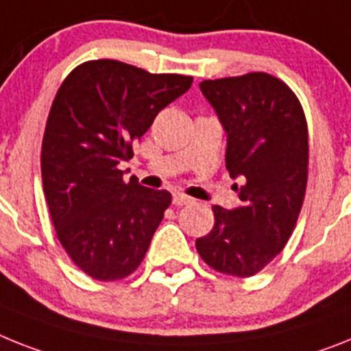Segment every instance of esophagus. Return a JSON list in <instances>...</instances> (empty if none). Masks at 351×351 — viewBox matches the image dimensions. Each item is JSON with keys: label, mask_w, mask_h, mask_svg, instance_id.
<instances>
[{"label": "esophagus", "mask_w": 351, "mask_h": 351, "mask_svg": "<svg viewBox=\"0 0 351 351\" xmlns=\"http://www.w3.org/2000/svg\"><path fill=\"white\" fill-rule=\"evenodd\" d=\"M173 206H186V204H191L193 202V199L188 195H184V193H173V199H172Z\"/></svg>", "instance_id": "esophagus-1"}]
</instances>
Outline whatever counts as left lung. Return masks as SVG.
Instances as JSON below:
<instances>
[{
  "mask_svg": "<svg viewBox=\"0 0 351 351\" xmlns=\"http://www.w3.org/2000/svg\"><path fill=\"white\" fill-rule=\"evenodd\" d=\"M199 86L227 134V170L243 184H234L238 208L213 206L215 226L197 239V252L220 274L252 277L280 254L304 204L309 165L304 110L286 83L266 73Z\"/></svg>",
  "mask_w": 351,
  "mask_h": 351,
  "instance_id": "1",
  "label": "left lung"
}]
</instances>
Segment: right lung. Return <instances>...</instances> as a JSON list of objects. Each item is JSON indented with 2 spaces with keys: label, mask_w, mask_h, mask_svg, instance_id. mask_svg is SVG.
Returning <instances> with one entry per match:
<instances>
[{
  "label": "right lung",
  "mask_w": 351,
  "mask_h": 351,
  "mask_svg": "<svg viewBox=\"0 0 351 351\" xmlns=\"http://www.w3.org/2000/svg\"><path fill=\"white\" fill-rule=\"evenodd\" d=\"M191 82L90 60L56 92L42 140V184L60 243L92 278L119 280L143 261L172 195L134 176L125 182L121 163Z\"/></svg>",
  "instance_id": "add662e5"
}]
</instances>
